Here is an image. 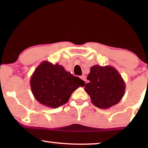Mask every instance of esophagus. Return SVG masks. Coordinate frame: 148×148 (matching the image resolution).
Wrapping results in <instances>:
<instances>
[{
    "label": "esophagus",
    "instance_id": "obj_1",
    "mask_svg": "<svg viewBox=\"0 0 148 148\" xmlns=\"http://www.w3.org/2000/svg\"><path fill=\"white\" fill-rule=\"evenodd\" d=\"M80 78L84 80L85 82H86V80H87V79H86V76L84 75H83L81 76V77H80Z\"/></svg>",
    "mask_w": 148,
    "mask_h": 148
}]
</instances>
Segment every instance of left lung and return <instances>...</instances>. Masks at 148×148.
<instances>
[{
    "label": "left lung",
    "instance_id": "left-lung-1",
    "mask_svg": "<svg viewBox=\"0 0 148 148\" xmlns=\"http://www.w3.org/2000/svg\"><path fill=\"white\" fill-rule=\"evenodd\" d=\"M87 79L89 83L85 86V91L90 96L93 104L99 108H110L118 104L124 96L125 83L113 66H93Z\"/></svg>",
    "mask_w": 148,
    "mask_h": 148
}]
</instances>
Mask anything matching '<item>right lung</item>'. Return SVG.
I'll return each instance as SVG.
<instances>
[{
  "instance_id": "right-lung-1",
  "label": "right lung",
  "mask_w": 148,
  "mask_h": 148,
  "mask_svg": "<svg viewBox=\"0 0 148 148\" xmlns=\"http://www.w3.org/2000/svg\"><path fill=\"white\" fill-rule=\"evenodd\" d=\"M85 82L56 63L42 62L30 78V86L36 100L44 106L52 108L65 104L72 93Z\"/></svg>"
}]
</instances>
